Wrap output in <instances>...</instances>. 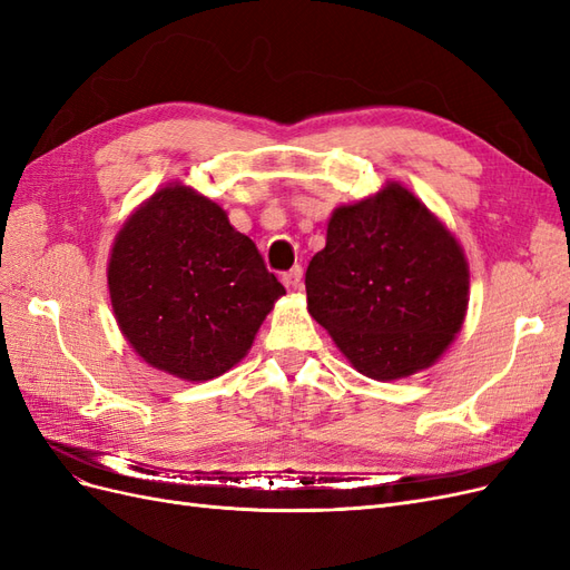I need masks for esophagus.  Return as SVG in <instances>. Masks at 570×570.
Listing matches in <instances>:
<instances>
[{
  "label": "esophagus",
  "instance_id": "34e87169",
  "mask_svg": "<svg viewBox=\"0 0 570 570\" xmlns=\"http://www.w3.org/2000/svg\"><path fill=\"white\" fill-rule=\"evenodd\" d=\"M302 275H304L302 266L289 268L287 273H283V285H285L287 289H299V285H302Z\"/></svg>",
  "mask_w": 570,
  "mask_h": 570
}]
</instances>
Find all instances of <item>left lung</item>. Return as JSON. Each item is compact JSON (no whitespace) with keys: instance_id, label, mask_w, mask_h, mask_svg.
Here are the masks:
<instances>
[{"instance_id":"8db88e82","label":"left lung","mask_w":570,"mask_h":570,"mask_svg":"<svg viewBox=\"0 0 570 570\" xmlns=\"http://www.w3.org/2000/svg\"><path fill=\"white\" fill-rule=\"evenodd\" d=\"M469 283L459 239L396 180L337 206L304 281L312 318L361 375L383 383L446 352L469 312Z\"/></svg>"}]
</instances>
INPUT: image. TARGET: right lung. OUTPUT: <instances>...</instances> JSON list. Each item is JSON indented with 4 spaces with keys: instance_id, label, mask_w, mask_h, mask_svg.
I'll return each mask as SVG.
<instances>
[{
    "instance_id": "right-lung-1",
    "label": "right lung",
    "mask_w": 570,
    "mask_h": 570,
    "mask_svg": "<svg viewBox=\"0 0 570 570\" xmlns=\"http://www.w3.org/2000/svg\"><path fill=\"white\" fill-rule=\"evenodd\" d=\"M120 333L151 368L187 383L230 371L285 287L216 202L159 187L118 230L107 266Z\"/></svg>"
}]
</instances>
